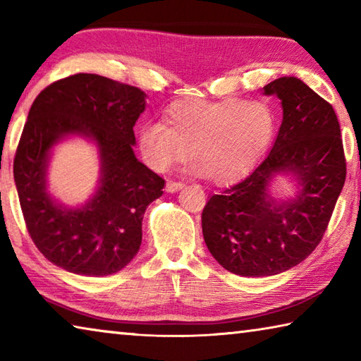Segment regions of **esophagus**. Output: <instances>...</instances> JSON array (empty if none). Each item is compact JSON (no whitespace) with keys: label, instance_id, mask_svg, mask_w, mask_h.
Wrapping results in <instances>:
<instances>
[{"label":"esophagus","instance_id":"1","mask_svg":"<svg viewBox=\"0 0 361 361\" xmlns=\"http://www.w3.org/2000/svg\"><path fill=\"white\" fill-rule=\"evenodd\" d=\"M183 186H185V183H183V181H169L167 183V191L175 192V191H178V189H181Z\"/></svg>","mask_w":361,"mask_h":361}]
</instances>
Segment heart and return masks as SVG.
Instances as JSON below:
<instances>
[{"label": "heart", "mask_w": 361, "mask_h": 361, "mask_svg": "<svg viewBox=\"0 0 361 361\" xmlns=\"http://www.w3.org/2000/svg\"><path fill=\"white\" fill-rule=\"evenodd\" d=\"M276 114L264 100L185 99L170 105L162 122L138 132V148L152 170L164 172L188 154L192 170L218 183L245 175L264 154Z\"/></svg>", "instance_id": "1"}]
</instances>
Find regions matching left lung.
Instances as JSON below:
<instances>
[{
  "mask_svg": "<svg viewBox=\"0 0 361 361\" xmlns=\"http://www.w3.org/2000/svg\"><path fill=\"white\" fill-rule=\"evenodd\" d=\"M264 94L282 100L283 121L269 156L247 178L213 194L202 212L207 248L226 271L276 276L298 266L322 242L345 181V156L333 106L298 78H279ZM277 173L302 185L277 203L267 186Z\"/></svg>",
  "mask_w": 361,
  "mask_h": 361,
  "instance_id": "1",
  "label": "left lung"
}]
</instances>
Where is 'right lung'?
Listing matches in <instances>:
<instances>
[{
	"mask_svg": "<svg viewBox=\"0 0 361 361\" xmlns=\"http://www.w3.org/2000/svg\"><path fill=\"white\" fill-rule=\"evenodd\" d=\"M145 92L92 73L47 85L30 108L14 157V180L25 226L36 248L65 271L102 277L121 271L142 245L146 207L166 181L133 154ZM68 133L96 140L101 188L82 209L57 206L47 194L48 149Z\"/></svg>",
	"mask_w": 361,
	"mask_h": 361,
	"instance_id": "1",
	"label": "right lung"
}]
</instances>
